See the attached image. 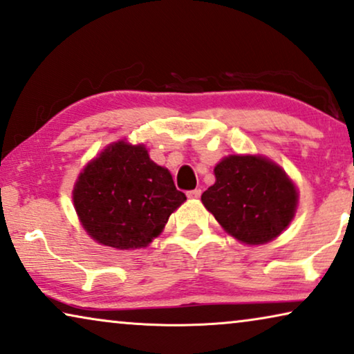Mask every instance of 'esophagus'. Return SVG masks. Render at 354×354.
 <instances>
[{
    "label": "esophagus",
    "instance_id": "obj_1",
    "mask_svg": "<svg viewBox=\"0 0 354 354\" xmlns=\"http://www.w3.org/2000/svg\"><path fill=\"white\" fill-rule=\"evenodd\" d=\"M187 196L189 199H198L199 196H201V189L196 188V189H189V192H187Z\"/></svg>",
    "mask_w": 354,
    "mask_h": 354
}]
</instances>
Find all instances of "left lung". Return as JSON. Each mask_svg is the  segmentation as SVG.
<instances>
[{
	"instance_id": "left-lung-1",
	"label": "left lung",
	"mask_w": 354,
	"mask_h": 354,
	"mask_svg": "<svg viewBox=\"0 0 354 354\" xmlns=\"http://www.w3.org/2000/svg\"><path fill=\"white\" fill-rule=\"evenodd\" d=\"M215 183L201 201L227 232L245 244H263L294 218L297 189L260 156H228L214 169Z\"/></svg>"
}]
</instances>
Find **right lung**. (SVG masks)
I'll return each mask as SVG.
<instances>
[{"label": "right lung", "mask_w": 354, "mask_h": 354, "mask_svg": "<svg viewBox=\"0 0 354 354\" xmlns=\"http://www.w3.org/2000/svg\"><path fill=\"white\" fill-rule=\"evenodd\" d=\"M167 169L142 145L118 142L78 177L73 203L92 238L115 249L145 248L185 201Z\"/></svg>", "instance_id": "add662e5"}]
</instances>
